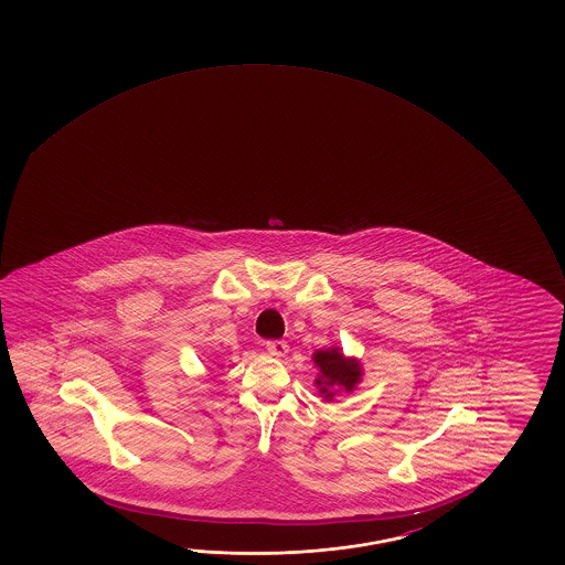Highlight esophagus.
<instances>
[{
  "label": "esophagus",
  "mask_w": 565,
  "mask_h": 565,
  "mask_svg": "<svg viewBox=\"0 0 565 565\" xmlns=\"http://www.w3.org/2000/svg\"><path fill=\"white\" fill-rule=\"evenodd\" d=\"M266 351L271 356H284L287 352L286 341H266Z\"/></svg>",
  "instance_id": "obj_1"
}]
</instances>
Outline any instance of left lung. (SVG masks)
Returning <instances> with one entry per match:
<instances>
[{
	"label": "left lung",
	"instance_id": "left-lung-1",
	"mask_svg": "<svg viewBox=\"0 0 565 565\" xmlns=\"http://www.w3.org/2000/svg\"><path fill=\"white\" fill-rule=\"evenodd\" d=\"M313 361L315 366L319 369L317 379H315V386L319 388L321 396L327 402H331L339 390L352 392L356 388V384L361 382V362L356 359H347L339 351V347L315 352Z\"/></svg>",
	"mask_w": 565,
	"mask_h": 565
}]
</instances>
